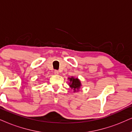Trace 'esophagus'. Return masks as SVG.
<instances>
[{
  "label": "esophagus",
  "instance_id": "esophagus-1",
  "mask_svg": "<svg viewBox=\"0 0 132 132\" xmlns=\"http://www.w3.org/2000/svg\"><path fill=\"white\" fill-rule=\"evenodd\" d=\"M54 74L55 75H58L59 74V72L57 70H55V71H54Z\"/></svg>",
  "mask_w": 132,
  "mask_h": 132
}]
</instances>
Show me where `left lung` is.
Listing matches in <instances>:
<instances>
[{"mask_svg": "<svg viewBox=\"0 0 132 132\" xmlns=\"http://www.w3.org/2000/svg\"><path fill=\"white\" fill-rule=\"evenodd\" d=\"M69 80V85L72 89L74 90V92H77L79 91L81 86V81L78 78H75L74 77L68 78Z\"/></svg>", "mask_w": 132, "mask_h": 132, "instance_id": "left-lung-1", "label": "left lung"}]
</instances>
